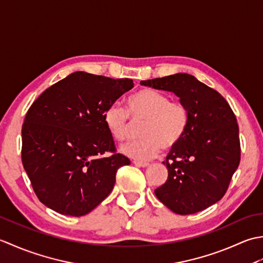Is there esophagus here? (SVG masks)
I'll return each mask as SVG.
<instances>
[{
  "instance_id": "1",
  "label": "esophagus",
  "mask_w": 263,
  "mask_h": 263,
  "mask_svg": "<svg viewBox=\"0 0 263 263\" xmlns=\"http://www.w3.org/2000/svg\"><path fill=\"white\" fill-rule=\"evenodd\" d=\"M133 164H135L137 167H148L149 166V163H143V161H138V160L133 161Z\"/></svg>"
}]
</instances>
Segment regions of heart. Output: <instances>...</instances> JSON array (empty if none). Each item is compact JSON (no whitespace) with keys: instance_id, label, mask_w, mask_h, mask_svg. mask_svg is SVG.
Segmentation results:
<instances>
[{"instance_id":"obj_1","label":"heart","mask_w":263,"mask_h":263,"mask_svg":"<svg viewBox=\"0 0 263 263\" xmlns=\"http://www.w3.org/2000/svg\"><path fill=\"white\" fill-rule=\"evenodd\" d=\"M103 120L110 137L119 142L128 138L131 123H142L139 132L141 140L122 147L121 153L138 161H147L158 156L163 148L171 150L182 141L189 125V110L166 93L143 88L126 99V110L119 104L108 106Z\"/></svg>"}]
</instances>
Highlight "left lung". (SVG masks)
<instances>
[{
    "label": "left lung",
    "mask_w": 263,
    "mask_h": 263,
    "mask_svg": "<svg viewBox=\"0 0 263 263\" xmlns=\"http://www.w3.org/2000/svg\"><path fill=\"white\" fill-rule=\"evenodd\" d=\"M141 85L174 92L189 110L182 141L166 157L168 177L156 197L178 215H191L218 202L239 165L238 125L221 95L187 73L144 80Z\"/></svg>",
    "instance_id": "left-lung-1"
}]
</instances>
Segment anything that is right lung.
<instances>
[{"label":"right lung","instance_id":"right-lung-1","mask_svg":"<svg viewBox=\"0 0 263 263\" xmlns=\"http://www.w3.org/2000/svg\"><path fill=\"white\" fill-rule=\"evenodd\" d=\"M131 79L73 72L46 89L22 124L21 159L42 203L62 215H87L108 197L120 167L104 111L133 88ZM111 152L109 158H103Z\"/></svg>","mask_w":263,"mask_h":263}]
</instances>
